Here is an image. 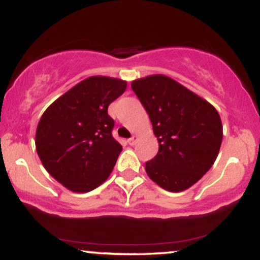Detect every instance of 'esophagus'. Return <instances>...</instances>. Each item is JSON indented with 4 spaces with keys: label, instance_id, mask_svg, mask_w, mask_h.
<instances>
[{
    "label": "esophagus",
    "instance_id": "34e87169",
    "mask_svg": "<svg viewBox=\"0 0 260 260\" xmlns=\"http://www.w3.org/2000/svg\"><path fill=\"white\" fill-rule=\"evenodd\" d=\"M137 140H138V136H133L132 138L128 139V144L129 145H134L137 143Z\"/></svg>",
    "mask_w": 260,
    "mask_h": 260
}]
</instances>
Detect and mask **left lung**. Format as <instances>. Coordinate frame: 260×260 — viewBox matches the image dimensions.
I'll list each match as a JSON object with an SVG mask.
<instances>
[{"mask_svg":"<svg viewBox=\"0 0 260 260\" xmlns=\"http://www.w3.org/2000/svg\"><path fill=\"white\" fill-rule=\"evenodd\" d=\"M133 91L147 110L159 143L156 156L145 164L151 181L169 192L197 183L215 162L222 142L216 109L164 74L133 80Z\"/></svg>","mask_w":260,"mask_h":260,"instance_id":"left-lung-1","label":"left lung"}]
</instances>
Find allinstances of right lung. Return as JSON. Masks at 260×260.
<instances>
[{
	"label": "right lung",
	"instance_id": "right-lung-1",
	"mask_svg": "<svg viewBox=\"0 0 260 260\" xmlns=\"http://www.w3.org/2000/svg\"><path fill=\"white\" fill-rule=\"evenodd\" d=\"M126 88V80L89 77L41 116L35 148L45 170L67 189L90 192L111 174L122 145L111 134L115 122L107 107Z\"/></svg>",
	"mask_w": 260,
	"mask_h": 260
}]
</instances>
